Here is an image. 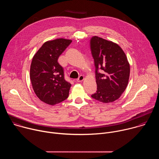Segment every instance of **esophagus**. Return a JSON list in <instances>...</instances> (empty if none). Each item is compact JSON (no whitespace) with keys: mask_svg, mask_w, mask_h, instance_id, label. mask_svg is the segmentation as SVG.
Masks as SVG:
<instances>
[{"mask_svg":"<svg viewBox=\"0 0 159 159\" xmlns=\"http://www.w3.org/2000/svg\"><path fill=\"white\" fill-rule=\"evenodd\" d=\"M84 80V76L82 75H80L79 77L77 79V81L78 82H82Z\"/></svg>","mask_w":159,"mask_h":159,"instance_id":"1","label":"esophagus"}]
</instances>
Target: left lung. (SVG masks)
<instances>
[{"mask_svg":"<svg viewBox=\"0 0 159 159\" xmlns=\"http://www.w3.org/2000/svg\"><path fill=\"white\" fill-rule=\"evenodd\" d=\"M90 47L98 86L91 97L104 103L112 102L120 98L127 87L130 72L127 57L118 44L96 36L90 39Z\"/></svg>","mask_w":159,"mask_h":159,"instance_id":"1","label":"left lung"}]
</instances>
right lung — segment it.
<instances>
[{
    "mask_svg": "<svg viewBox=\"0 0 159 159\" xmlns=\"http://www.w3.org/2000/svg\"><path fill=\"white\" fill-rule=\"evenodd\" d=\"M71 43L72 40L63 38L48 41L33 58L31 82L34 93L44 103L55 105L69 97L71 84L65 80L58 59Z\"/></svg>",
    "mask_w": 159,
    "mask_h": 159,
    "instance_id": "1",
    "label": "right lung"
}]
</instances>
